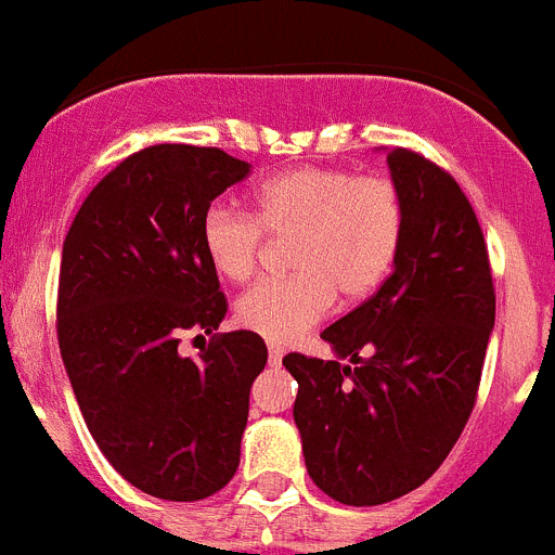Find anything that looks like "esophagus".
Segmentation results:
<instances>
[{
  "instance_id": "esophagus-1",
  "label": "esophagus",
  "mask_w": 555,
  "mask_h": 555,
  "mask_svg": "<svg viewBox=\"0 0 555 555\" xmlns=\"http://www.w3.org/2000/svg\"><path fill=\"white\" fill-rule=\"evenodd\" d=\"M268 358L273 366L282 364V358H285V347H279V344H268Z\"/></svg>"
}]
</instances>
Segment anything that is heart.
Here are the masks:
<instances>
[{"mask_svg": "<svg viewBox=\"0 0 555 555\" xmlns=\"http://www.w3.org/2000/svg\"><path fill=\"white\" fill-rule=\"evenodd\" d=\"M406 208L398 183L327 166H301L264 180L254 214L214 203L199 222L211 268L228 282H245L264 254V234L293 236L291 276L268 279L236 301L240 327L287 344L344 305L370 299L398 262Z\"/></svg>", "mask_w": 555, "mask_h": 555, "instance_id": "1", "label": "heart"}]
</instances>
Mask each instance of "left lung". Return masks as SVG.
<instances>
[{"instance_id": "obj_1", "label": "left lung", "mask_w": 555, "mask_h": 555, "mask_svg": "<svg viewBox=\"0 0 555 555\" xmlns=\"http://www.w3.org/2000/svg\"><path fill=\"white\" fill-rule=\"evenodd\" d=\"M406 228L378 293L321 338L348 364L291 352L307 474L344 505H384L440 468L477 403L493 330L491 262L457 180L389 149Z\"/></svg>"}]
</instances>
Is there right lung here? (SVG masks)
I'll return each instance as SVG.
<instances>
[{"instance_id": "obj_1", "label": "right lung", "mask_w": 555, "mask_h": 555, "mask_svg": "<svg viewBox=\"0 0 555 555\" xmlns=\"http://www.w3.org/2000/svg\"><path fill=\"white\" fill-rule=\"evenodd\" d=\"M248 175V163L222 149H141L90 191L64 240V370L98 449L157 500H206L240 465L250 386L268 347L250 330L210 334L228 301L199 222ZM183 328L212 336L199 359L176 352Z\"/></svg>"}]
</instances>
